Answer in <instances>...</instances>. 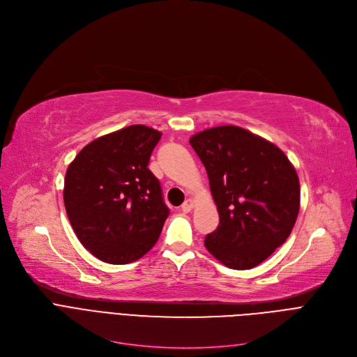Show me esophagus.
<instances>
[{"label": "esophagus", "instance_id": "34e87169", "mask_svg": "<svg viewBox=\"0 0 357 357\" xmlns=\"http://www.w3.org/2000/svg\"><path fill=\"white\" fill-rule=\"evenodd\" d=\"M195 207V200H192V199H185V202L183 203V206H181V211L183 212H190L192 208Z\"/></svg>", "mask_w": 357, "mask_h": 357}]
</instances>
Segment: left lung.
<instances>
[{"instance_id":"1","label":"left lung","mask_w":357,"mask_h":357,"mask_svg":"<svg viewBox=\"0 0 357 357\" xmlns=\"http://www.w3.org/2000/svg\"><path fill=\"white\" fill-rule=\"evenodd\" d=\"M190 145L207 172L219 213V226L204 246L227 268L259 265L296 225V167L274 142L236 125L200 131L190 137Z\"/></svg>"}]
</instances>
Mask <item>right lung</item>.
<instances>
[{
  "label": "right lung",
  "instance_id": "1",
  "mask_svg": "<svg viewBox=\"0 0 357 357\" xmlns=\"http://www.w3.org/2000/svg\"><path fill=\"white\" fill-rule=\"evenodd\" d=\"M161 132L131 125L83 146L69 164L63 200L80 243L98 259L123 265L155 245L169 207L149 170Z\"/></svg>",
  "mask_w": 357,
  "mask_h": 357
}]
</instances>
